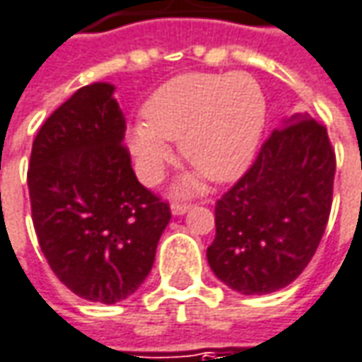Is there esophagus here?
<instances>
[{
    "label": "esophagus",
    "instance_id": "1",
    "mask_svg": "<svg viewBox=\"0 0 362 362\" xmlns=\"http://www.w3.org/2000/svg\"><path fill=\"white\" fill-rule=\"evenodd\" d=\"M190 210V204H186V202H174L172 204V214L174 216H182V214H186Z\"/></svg>",
    "mask_w": 362,
    "mask_h": 362
}]
</instances>
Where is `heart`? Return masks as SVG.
I'll list each match as a JSON object with an SVG mask.
<instances>
[{
  "mask_svg": "<svg viewBox=\"0 0 362 362\" xmlns=\"http://www.w3.org/2000/svg\"><path fill=\"white\" fill-rule=\"evenodd\" d=\"M130 146L142 178L156 182L180 140L184 160L210 180L238 178L253 160L267 117L259 83L245 73H186L152 93Z\"/></svg>",
  "mask_w": 362,
  "mask_h": 362,
  "instance_id": "heart-1",
  "label": "heart"
}]
</instances>
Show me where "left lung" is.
<instances>
[{
	"label": "left lung",
	"instance_id": "1",
	"mask_svg": "<svg viewBox=\"0 0 362 362\" xmlns=\"http://www.w3.org/2000/svg\"><path fill=\"white\" fill-rule=\"evenodd\" d=\"M327 129L293 115L274 130L240 180L216 202L208 264L243 295L279 291L303 274L325 233L335 180Z\"/></svg>",
	"mask_w": 362,
	"mask_h": 362
}]
</instances>
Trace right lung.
Masks as SVG:
<instances>
[{
    "label": "right lung",
    "instance_id": "right-lung-1",
    "mask_svg": "<svg viewBox=\"0 0 362 362\" xmlns=\"http://www.w3.org/2000/svg\"><path fill=\"white\" fill-rule=\"evenodd\" d=\"M115 87L78 88L41 124L27 170L31 218L47 264L78 297L112 305L152 269L170 206L144 188L122 144Z\"/></svg>",
    "mask_w": 362,
    "mask_h": 362
}]
</instances>
